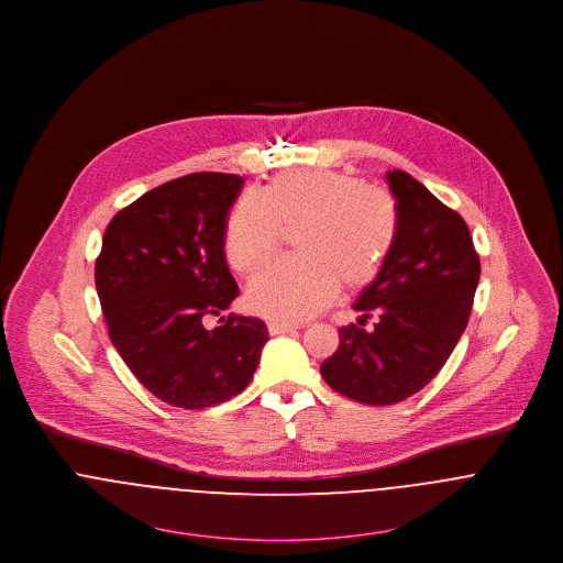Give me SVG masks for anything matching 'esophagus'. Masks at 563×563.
<instances>
[{"mask_svg":"<svg viewBox=\"0 0 563 563\" xmlns=\"http://www.w3.org/2000/svg\"><path fill=\"white\" fill-rule=\"evenodd\" d=\"M297 329V324H288V322H268V333L271 335H284V333H290V331H295Z\"/></svg>","mask_w":563,"mask_h":563,"instance_id":"obj_1","label":"esophagus"}]
</instances>
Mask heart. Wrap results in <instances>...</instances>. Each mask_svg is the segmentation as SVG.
Here are the masks:
<instances>
[{
    "instance_id": "b5f03b06",
    "label": "heart",
    "mask_w": 563,
    "mask_h": 563,
    "mask_svg": "<svg viewBox=\"0 0 563 563\" xmlns=\"http://www.w3.org/2000/svg\"><path fill=\"white\" fill-rule=\"evenodd\" d=\"M299 257L264 268L247 290L250 307L275 322H301L329 306L344 284H372L398 239L394 198L338 169H292L262 191L241 196L225 217L223 247L239 273H254L295 230Z\"/></svg>"
}]
</instances>
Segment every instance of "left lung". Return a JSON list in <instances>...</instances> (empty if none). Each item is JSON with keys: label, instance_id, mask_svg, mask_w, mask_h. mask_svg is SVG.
I'll use <instances>...</instances> for the list:
<instances>
[{"label": "left lung", "instance_id": "left-lung-1", "mask_svg": "<svg viewBox=\"0 0 563 563\" xmlns=\"http://www.w3.org/2000/svg\"><path fill=\"white\" fill-rule=\"evenodd\" d=\"M398 208V239L340 329L338 351L320 374L338 394L372 407L396 405L423 389L461 340L479 282V256L461 214L402 169L387 172Z\"/></svg>", "mask_w": 563, "mask_h": 563}]
</instances>
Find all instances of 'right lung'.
Instances as JSON below:
<instances>
[{"label": "right lung", "mask_w": 563, "mask_h": 563, "mask_svg": "<svg viewBox=\"0 0 563 563\" xmlns=\"http://www.w3.org/2000/svg\"><path fill=\"white\" fill-rule=\"evenodd\" d=\"M243 178L198 172L122 208L107 225L95 279L109 340L158 400L178 409L221 405L254 378L268 329L230 313L239 297L223 252L225 217Z\"/></svg>", "instance_id": "add662e5"}]
</instances>
